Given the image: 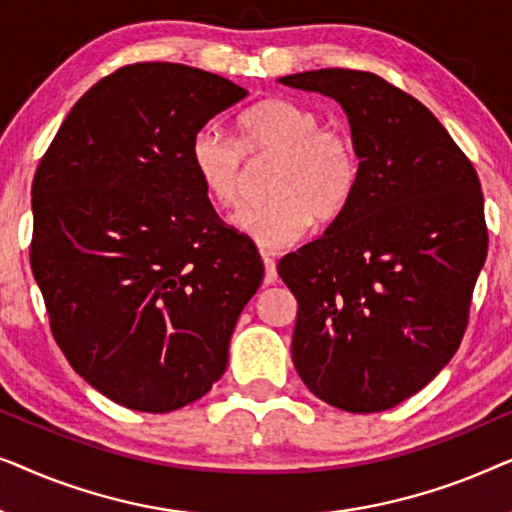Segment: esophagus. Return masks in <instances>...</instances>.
<instances>
[{
    "label": "esophagus",
    "mask_w": 512,
    "mask_h": 512,
    "mask_svg": "<svg viewBox=\"0 0 512 512\" xmlns=\"http://www.w3.org/2000/svg\"><path fill=\"white\" fill-rule=\"evenodd\" d=\"M263 256V265H265V284H275L277 282V265H275V258H272L268 251H261Z\"/></svg>",
    "instance_id": "esophagus-1"
}]
</instances>
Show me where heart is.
<instances>
[{"mask_svg":"<svg viewBox=\"0 0 512 512\" xmlns=\"http://www.w3.org/2000/svg\"><path fill=\"white\" fill-rule=\"evenodd\" d=\"M240 139L216 125L195 132L188 163L202 191L219 207H235L242 195L244 153H275L270 193L275 198L244 207L233 223L265 249L298 242L312 219L328 223L345 212L361 179L359 151L345 132L324 128L317 111L275 97L258 102L237 121Z\"/></svg>","mask_w":512,"mask_h":512,"instance_id":"1","label":"heart"}]
</instances>
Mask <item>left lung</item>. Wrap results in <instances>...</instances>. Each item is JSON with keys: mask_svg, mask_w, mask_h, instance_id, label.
<instances>
[{"mask_svg": "<svg viewBox=\"0 0 512 512\" xmlns=\"http://www.w3.org/2000/svg\"><path fill=\"white\" fill-rule=\"evenodd\" d=\"M279 83L340 102L361 158L349 207L277 265L298 300L293 366L333 408L389 410L466 333L487 258L480 179L438 118L377 74L314 69Z\"/></svg>", "mask_w": 512, "mask_h": 512, "instance_id": "1", "label": "left lung"}]
</instances>
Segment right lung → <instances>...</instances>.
Listing matches in <instances>:
<instances>
[{"instance_id": "right-lung-1", "label": "right lung", "mask_w": 512, "mask_h": 512, "mask_svg": "<svg viewBox=\"0 0 512 512\" xmlns=\"http://www.w3.org/2000/svg\"><path fill=\"white\" fill-rule=\"evenodd\" d=\"M247 90L202 69L137 62L69 111L32 181V275L72 368L118 405L172 412L228 366L237 317L263 282L188 146Z\"/></svg>"}]
</instances>
